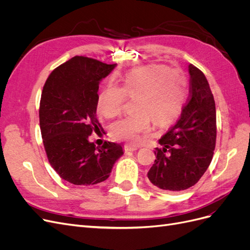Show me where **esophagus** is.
<instances>
[{
    "instance_id": "1",
    "label": "esophagus",
    "mask_w": 250,
    "mask_h": 250,
    "mask_svg": "<svg viewBox=\"0 0 250 250\" xmlns=\"http://www.w3.org/2000/svg\"><path fill=\"white\" fill-rule=\"evenodd\" d=\"M138 149H139V147H137V146H130V145H125L124 146V150L126 151V152H128V151H135Z\"/></svg>"
}]
</instances>
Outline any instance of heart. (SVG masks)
Listing matches in <instances>:
<instances>
[{"label":"heart","instance_id":"1","mask_svg":"<svg viewBox=\"0 0 250 250\" xmlns=\"http://www.w3.org/2000/svg\"><path fill=\"white\" fill-rule=\"evenodd\" d=\"M126 96L135 98L137 110L110 126L113 138L128 144H138L141 135L150 130L151 118L157 124L170 122L179 112L186 96V78L176 69L148 64L128 72L122 87L107 84L98 97V112L105 118L118 116Z\"/></svg>","mask_w":250,"mask_h":250}]
</instances>
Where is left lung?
<instances>
[{"label":"left lung","instance_id":"8db88e82","mask_svg":"<svg viewBox=\"0 0 250 250\" xmlns=\"http://www.w3.org/2000/svg\"><path fill=\"white\" fill-rule=\"evenodd\" d=\"M190 97L175 125L155 148L156 160L148 172L150 183L165 191L187 190L198 183L208 168L216 146V106L204 74L193 64Z\"/></svg>","mask_w":250,"mask_h":250}]
</instances>
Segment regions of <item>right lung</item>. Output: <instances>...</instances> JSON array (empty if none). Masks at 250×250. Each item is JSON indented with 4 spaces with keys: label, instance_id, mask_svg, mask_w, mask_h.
<instances>
[{
    "label": "right lung",
    "instance_id": "right-lung-1",
    "mask_svg": "<svg viewBox=\"0 0 250 250\" xmlns=\"http://www.w3.org/2000/svg\"><path fill=\"white\" fill-rule=\"evenodd\" d=\"M116 65L75 56L57 66L43 85L40 104L43 147L52 168L73 185L106 180L124 153L120 144L104 142L96 147L88 141L101 128L96 115L99 83Z\"/></svg>",
    "mask_w": 250,
    "mask_h": 250
}]
</instances>
